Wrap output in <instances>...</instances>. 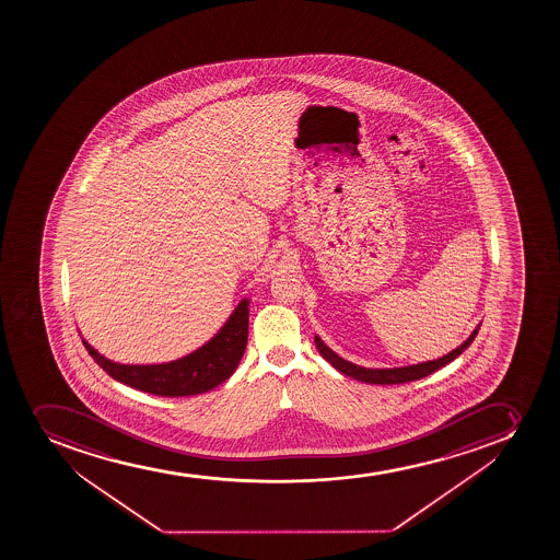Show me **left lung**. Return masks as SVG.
I'll return each mask as SVG.
<instances>
[{
	"mask_svg": "<svg viewBox=\"0 0 560 560\" xmlns=\"http://www.w3.org/2000/svg\"><path fill=\"white\" fill-rule=\"evenodd\" d=\"M478 330H480V325L472 330L471 336L465 339L464 343L451 350L448 354L438 358V360L423 361V363H416V365L394 366V369H369V366L355 365L352 361L343 360L341 355L336 354L330 347L323 343V339L319 338V336H316L314 341H316L319 354H322L336 371L345 374V376L354 377L358 382L374 383V385H396V383L421 380V377L429 376L432 372H436L438 369H442V366L447 365L451 361L456 360V358L475 341Z\"/></svg>",
	"mask_w": 560,
	"mask_h": 560,
	"instance_id": "left-lung-1",
	"label": "left lung"
}]
</instances>
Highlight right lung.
Segmentation results:
<instances>
[{
    "label": "right lung",
    "instance_id": "obj_1",
    "mask_svg": "<svg viewBox=\"0 0 560 560\" xmlns=\"http://www.w3.org/2000/svg\"><path fill=\"white\" fill-rule=\"evenodd\" d=\"M248 298L238 301L235 311L213 338L194 352L166 363L126 365L102 355L82 338L83 347L113 380L128 387L167 398L195 396L226 382L237 369L248 343Z\"/></svg>",
    "mask_w": 560,
    "mask_h": 560
}]
</instances>
